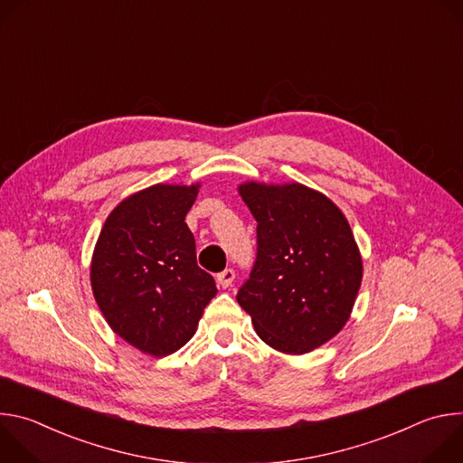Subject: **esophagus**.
Segmentation results:
<instances>
[{"label": "esophagus", "instance_id": "1", "mask_svg": "<svg viewBox=\"0 0 463 463\" xmlns=\"http://www.w3.org/2000/svg\"><path fill=\"white\" fill-rule=\"evenodd\" d=\"M234 269H225V271H222V273H218V284L223 288V289H227L229 286H232V280H234Z\"/></svg>", "mask_w": 463, "mask_h": 463}]
</instances>
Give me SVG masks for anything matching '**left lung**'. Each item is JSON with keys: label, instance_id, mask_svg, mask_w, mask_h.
<instances>
[{"label": "left lung", "instance_id": "8db88e82", "mask_svg": "<svg viewBox=\"0 0 463 463\" xmlns=\"http://www.w3.org/2000/svg\"><path fill=\"white\" fill-rule=\"evenodd\" d=\"M238 190L256 220V260L236 300L263 343L307 354L341 332L361 288L352 229L335 203L300 183Z\"/></svg>", "mask_w": 463, "mask_h": 463}]
</instances>
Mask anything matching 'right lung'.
Returning a JSON list of instances; mask_svg holds the SVG:
<instances>
[{"label":"right lung","instance_id":"right-lung-1","mask_svg":"<svg viewBox=\"0 0 463 463\" xmlns=\"http://www.w3.org/2000/svg\"><path fill=\"white\" fill-rule=\"evenodd\" d=\"M197 188L154 184L126 197L95 245L91 288L102 315L118 337L154 357L184 346L218 293L184 223Z\"/></svg>","mask_w":463,"mask_h":463}]
</instances>
